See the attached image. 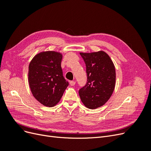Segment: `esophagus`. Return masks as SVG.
I'll return each mask as SVG.
<instances>
[{"instance_id":"1","label":"esophagus","mask_w":151,"mask_h":151,"mask_svg":"<svg viewBox=\"0 0 151 151\" xmlns=\"http://www.w3.org/2000/svg\"><path fill=\"white\" fill-rule=\"evenodd\" d=\"M70 86H74V85L76 84V82L74 81H70Z\"/></svg>"}]
</instances>
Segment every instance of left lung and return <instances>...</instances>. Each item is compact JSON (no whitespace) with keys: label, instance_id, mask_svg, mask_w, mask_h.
<instances>
[{"label":"left lung","instance_id":"left-lung-1","mask_svg":"<svg viewBox=\"0 0 151 151\" xmlns=\"http://www.w3.org/2000/svg\"><path fill=\"white\" fill-rule=\"evenodd\" d=\"M80 55L86 64L87 83L79 90V96L86 107L97 108L108 101L115 89V68L104 52Z\"/></svg>","mask_w":151,"mask_h":151}]
</instances>
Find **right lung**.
<instances>
[{"label": "right lung", "instance_id": "add662e5", "mask_svg": "<svg viewBox=\"0 0 151 151\" xmlns=\"http://www.w3.org/2000/svg\"><path fill=\"white\" fill-rule=\"evenodd\" d=\"M62 55L48 51L40 53L29 65L28 81L31 93L46 106H54L60 101L68 83L63 76Z\"/></svg>", "mask_w": 151, "mask_h": 151}]
</instances>
